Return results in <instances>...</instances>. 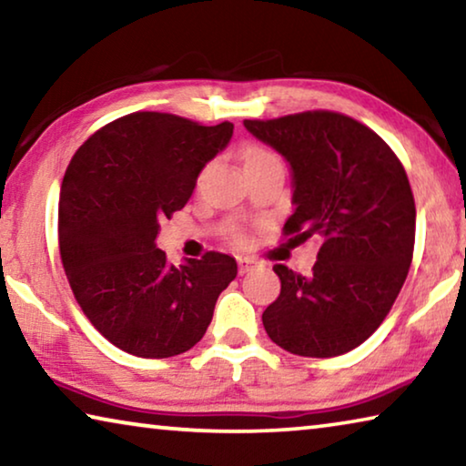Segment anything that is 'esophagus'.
Instances as JSON below:
<instances>
[{
	"instance_id": "1",
	"label": "esophagus",
	"mask_w": 466,
	"mask_h": 466,
	"mask_svg": "<svg viewBox=\"0 0 466 466\" xmlns=\"http://www.w3.org/2000/svg\"><path fill=\"white\" fill-rule=\"evenodd\" d=\"M255 265H257V263L252 261V258H242V257H240V258H238V273H240V275L248 273Z\"/></svg>"
}]
</instances>
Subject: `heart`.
Returning a JSON list of instances; mask_svg holds the SVG:
<instances>
[{"instance_id": "b5f03b06", "label": "heart", "mask_w": 466, "mask_h": 466, "mask_svg": "<svg viewBox=\"0 0 466 466\" xmlns=\"http://www.w3.org/2000/svg\"><path fill=\"white\" fill-rule=\"evenodd\" d=\"M242 160H244V164H257V162H265V160H275V154H271L269 149H265V147L248 146L242 152ZM234 238L242 240V234L234 232Z\"/></svg>"}]
</instances>
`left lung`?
<instances>
[{
    "mask_svg": "<svg viewBox=\"0 0 466 466\" xmlns=\"http://www.w3.org/2000/svg\"><path fill=\"white\" fill-rule=\"evenodd\" d=\"M244 127L288 162L291 240H322L310 278L286 265L279 298L263 312L273 343L296 356L335 358L380 327L407 279L415 201L392 149L366 125L309 110Z\"/></svg>",
    "mask_w": 466,
    "mask_h": 466,
    "instance_id": "1",
    "label": "left lung"
}]
</instances>
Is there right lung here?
<instances>
[{
  "mask_svg": "<svg viewBox=\"0 0 466 466\" xmlns=\"http://www.w3.org/2000/svg\"><path fill=\"white\" fill-rule=\"evenodd\" d=\"M234 125L167 113L108 123L77 149L59 193V252L77 304L119 350L172 358L208 330L218 296L238 273L208 252L175 267L156 247L160 219L183 209Z\"/></svg>",
  "mask_w": 466,
  "mask_h": 466,
  "instance_id": "obj_1",
  "label": "right lung"
}]
</instances>
